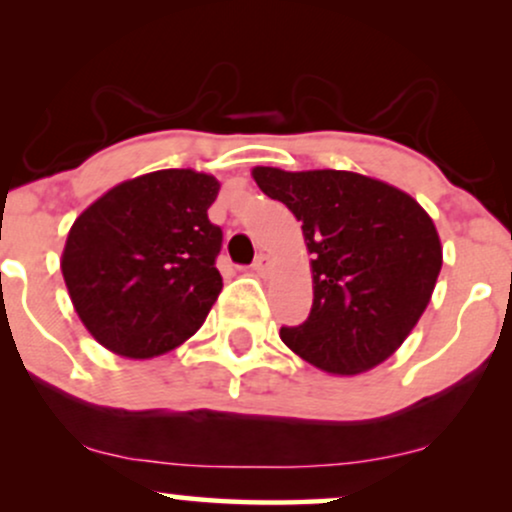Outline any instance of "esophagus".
<instances>
[{
    "mask_svg": "<svg viewBox=\"0 0 512 512\" xmlns=\"http://www.w3.org/2000/svg\"><path fill=\"white\" fill-rule=\"evenodd\" d=\"M269 269V257L267 255H257L255 262H252V272L264 274Z\"/></svg>",
    "mask_w": 512,
    "mask_h": 512,
    "instance_id": "1",
    "label": "esophagus"
}]
</instances>
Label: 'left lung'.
Here are the masks:
<instances>
[{"label": "left lung", "mask_w": 512, "mask_h": 512, "mask_svg": "<svg viewBox=\"0 0 512 512\" xmlns=\"http://www.w3.org/2000/svg\"><path fill=\"white\" fill-rule=\"evenodd\" d=\"M252 178L303 221L313 255V308L303 325L281 327V342L334 375L390 358L436 289L443 248L431 216L407 192L349 170L257 166Z\"/></svg>", "instance_id": "left-lung-1"}]
</instances>
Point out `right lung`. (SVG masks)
Instances as JSON below:
<instances>
[{
    "label": "right lung",
    "instance_id": "1",
    "mask_svg": "<svg viewBox=\"0 0 512 512\" xmlns=\"http://www.w3.org/2000/svg\"><path fill=\"white\" fill-rule=\"evenodd\" d=\"M219 180L168 168L120 182L74 221L62 276L86 330L113 354L180 346L221 293L223 233L207 209Z\"/></svg>",
    "mask_w": 512,
    "mask_h": 512
}]
</instances>
